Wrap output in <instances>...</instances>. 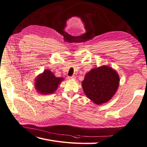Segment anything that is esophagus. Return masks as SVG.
Returning <instances> with one entry per match:
<instances>
[{"label":"esophagus","mask_w":147,"mask_h":147,"mask_svg":"<svg viewBox=\"0 0 147 147\" xmlns=\"http://www.w3.org/2000/svg\"><path fill=\"white\" fill-rule=\"evenodd\" d=\"M68 79L69 80H75L76 77L74 76H70V77H68Z\"/></svg>","instance_id":"34e87169"}]
</instances>
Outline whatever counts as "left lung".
Returning <instances> with one entry per match:
<instances>
[{"label":"left lung","mask_w":147,"mask_h":147,"mask_svg":"<svg viewBox=\"0 0 147 147\" xmlns=\"http://www.w3.org/2000/svg\"><path fill=\"white\" fill-rule=\"evenodd\" d=\"M119 76L113 69L107 66L94 68L86 74L82 82L85 94L96 104L108 102L116 93Z\"/></svg>","instance_id":"1"}]
</instances>
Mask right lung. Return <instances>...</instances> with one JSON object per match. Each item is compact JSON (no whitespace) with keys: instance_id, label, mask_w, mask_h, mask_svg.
Wrapping results in <instances>:
<instances>
[{"instance_id":"obj_1","label":"right lung","mask_w":147,"mask_h":147,"mask_svg":"<svg viewBox=\"0 0 147 147\" xmlns=\"http://www.w3.org/2000/svg\"><path fill=\"white\" fill-rule=\"evenodd\" d=\"M63 78L55 76L53 73L46 69L43 73L36 77L35 82V86L36 91L42 95H49L54 93L57 89L62 81Z\"/></svg>"}]
</instances>
